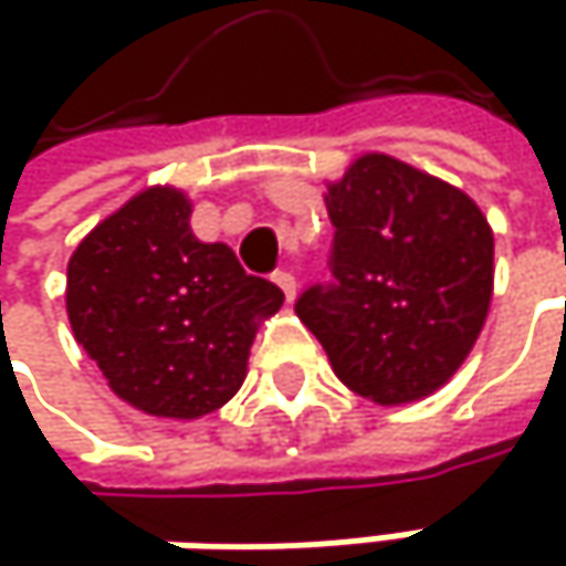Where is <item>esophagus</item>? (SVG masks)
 <instances>
[{
    "instance_id": "34e87169",
    "label": "esophagus",
    "mask_w": 566,
    "mask_h": 566,
    "mask_svg": "<svg viewBox=\"0 0 566 566\" xmlns=\"http://www.w3.org/2000/svg\"><path fill=\"white\" fill-rule=\"evenodd\" d=\"M272 282L282 287L284 297H287V301H294V294H297V279H294V275H291L287 269H279V272L272 275Z\"/></svg>"
}]
</instances>
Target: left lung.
Returning a JSON list of instances; mask_svg holds the SVG:
<instances>
[{
    "label": "left lung",
    "instance_id": "8db88e82",
    "mask_svg": "<svg viewBox=\"0 0 566 566\" xmlns=\"http://www.w3.org/2000/svg\"><path fill=\"white\" fill-rule=\"evenodd\" d=\"M331 282L294 301L334 374L380 406L436 394L485 324L495 239L455 186L367 154L327 186Z\"/></svg>",
    "mask_w": 566,
    "mask_h": 566
}]
</instances>
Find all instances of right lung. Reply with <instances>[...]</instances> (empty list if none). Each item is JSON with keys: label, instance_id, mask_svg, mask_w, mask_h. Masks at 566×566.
<instances>
[{"label": "right lung", "instance_id": "right-lung-1", "mask_svg": "<svg viewBox=\"0 0 566 566\" xmlns=\"http://www.w3.org/2000/svg\"><path fill=\"white\" fill-rule=\"evenodd\" d=\"M189 199L154 186L107 216L67 262L74 340L124 402L167 419H199L245 380L279 284L245 275L222 242H199Z\"/></svg>", "mask_w": 566, "mask_h": 566}]
</instances>
